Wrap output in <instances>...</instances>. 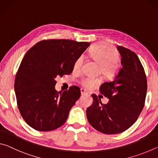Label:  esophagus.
Masks as SVG:
<instances>
[{
  "instance_id": "34e87169",
  "label": "esophagus",
  "mask_w": 158,
  "mask_h": 158,
  "mask_svg": "<svg viewBox=\"0 0 158 158\" xmlns=\"http://www.w3.org/2000/svg\"><path fill=\"white\" fill-rule=\"evenodd\" d=\"M81 95H88L89 93L85 91L84 89H81Z\"/></svg>"
}]
</instances>
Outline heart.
Here are the masks:
<instances>
[{
  "instance_id": "1",
  "label": "heart",
  "mask_w": 158,
  "mask_h": 158,
  "mask_svg": "<svg viewBox=\"0 0 158 158\" xmlns=\"http://www.w3.org/2000/svg\"><path fill=\"white\" fill-rule=\"evenodd\" d=\"M88 55L92 60L100 65V71L104 76L110 77L116 72V62L119 54L116 48L105 42L95 44L88 51ZM84 63V56H80L74 63V69L80 70ZM100 83L99 79L85 77L81 81V84L86 89H92Z\"/></svg>"
}]
</instances>
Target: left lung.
<instances>
[{
  "label": "left lung",
  "mask_w": 158,
  "mask_h": 158,
  "mask_svg": "<svg viewBox=\"0 0 158 158\" xmlns=\"http://www.w3.org/2000/svg\"><path fill=\"white\" fill-rule=\"evenodd\" d=\"M122 68L113 81L101 85L102 95L109 99L102 104L93 94V102L88 107L89 123L99 132L114 135L124 132L137 121L145 104L147 80L144 69L135 52L118 46Z\"/></svg>",
  "instance_id": "1"
}]
</instances>
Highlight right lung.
I'll use <instances>...</instances> for the list:
<instances>
[{
    "instance_id": "obj_1",
    "label": "right lung",
    "mask_w": 158,
    "mask_h": 158,
    "mask_svg": "<svg viewBox=\"0 0 158 158\" xmlns=\"http://www.w3.org/2000/svg\"><path fill=\"white\" fill-rule=\"evenodd\" d=\"M89 45L70 40H44L26 52L16 74L15 90L21 116L33 129L52 131L65 123L81 90L71 86L58 92L55 79L71 74L75 60Z\"/></svg>"
}]
</instances>
